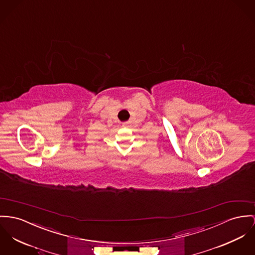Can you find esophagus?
Listing matches in <instances>:
<instances>
[{
    "instance_id": "esophagus-1",
    "label": "esophagus",
    "mask_w": 255,
    "mask_h": 255,
    "mask_svg": "<svg viewBox=\"0 0 255 255\" xmlns=\"http://www.w3.org/2000/svg\"><path fill=\"white\" fill-rule=\"evenodd\" d=\"M124 125H126V124H124Z\"/></svg>"
}]
</instances>
